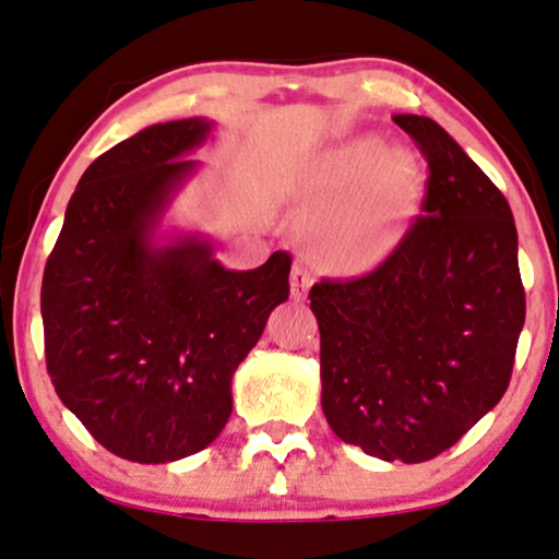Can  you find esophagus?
I'll return each mask as SVG.
<instances>
[{
	"instance_id": "34e87169",
	"label": "esophagus",
	"mask_w": 559,
	"mask_h": 559,
	"mask_svg": "<svg viewBox=\"0 0 559 559\" xmlns=\"http://www.w3.org/2000/svg\"><path fill=\"white\" fill-rule=\"evenodd\" d=\"M309 286H312V275L304 265H294L292 271V296L296 301H304L309 294Z\"/></svg>"
}]
</instances>
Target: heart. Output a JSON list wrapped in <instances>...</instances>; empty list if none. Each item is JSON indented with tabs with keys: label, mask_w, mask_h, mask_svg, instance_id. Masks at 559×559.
Instances as JSON below:
<instances>
[{
	"label": "heart",
	"mask_w": 559,
	"mask_h": 559,
	"mask_svg": "<svg viewBox=\"0 0 559 559\" xmlns=\"http://www.w3.org/2000/svg\"><path fill=\"white\" fill-rule=\"evenodd\" d=\"M418 198L420 165L405 146L353 136L322 152L304 178L314 258L332 273H371L397 250Z\"/></svg>",
	"instance_id": "heart-1"
}]
</instances>
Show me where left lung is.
<instances>
[{
    "label": "left lung",
    "instance_id": "obj_1",
    "mask_svg": "<svg viewBox=\"0 0 559 559\" xmlns=\"http://www.w3.org/2000/svg\"><path fill=\"white\" fill-rule=\"evenodd\" d=\"M394 123L428 159L423 216L377 271L312 286L322 409L345 443L418 464L498 405L526 320L506 195L426 116Z\"/></svg>",
    "mask_w": 559,
    "mask_h": 559
}]
</instances>
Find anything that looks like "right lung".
I'll list each match as a JSON object with an SVG mask.
<instances>
[{"mask_svg":"<svg viewBox=\"0 0 559 559\" xmlns=\"http://www.w3.org/2000/svg\"><path fill=\"white\" fill-rule=\"evenodd\" d=\"M214 121L154 123L84 169L40 288L56 394L97 443L139 464L206 449L231 415V377L288 299L292 255L229 271L201 235L157 242Z\"/></svg>","mask_w":559,"mask_h":559,"instance_id":"add662e5","label":"right lung"}]
</instances>
